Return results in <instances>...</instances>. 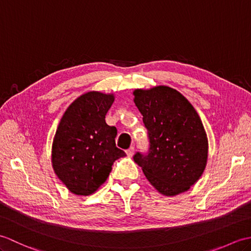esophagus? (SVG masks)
<instances>
[{
    "label": "esophagus",
    "mask_w": 251,
    "mask_h": 251,
    "mask_svg": "<svg viewBox=\"0 0 251 251\" xmlns=\"http://www.w3.org/2000/svg\"><path fill=\"white\" fill-rule=\"evenodd\" d=\"M134 152H135V149H134V147H130L129 149H127V150H126V154H127V156L131 157L132 155H134Z\"/></svg>",
    "instance_id": "esophagus-1"
}]
</instances>
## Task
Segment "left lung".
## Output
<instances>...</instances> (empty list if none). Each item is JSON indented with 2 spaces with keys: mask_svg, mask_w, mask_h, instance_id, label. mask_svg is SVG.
Here are the masks:
<instances>
[{
  "mask_svg": "<svg viewBox=\"0 0 251 251\" xmlns=\"http://www.w3.org/2000/svg\"><path fill=\"white\" fill-rule=\"evenodd\" d=\"M132 94L150 141L149 153L137 152L135 163L161 194L183 193L207 164L208 139L199 114L182 94L164 85Z\"/></svg>",
  "mask_w": 251,
  "mask_h": 251,
  "instance_id": "8db88e82",
  "label": "left lung"
}]
</instances>
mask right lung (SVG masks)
Instances as JSON below:
<instances>
[{
    "label": "right lung",
    "mask_w": 251,
    "mask_h": 251,
    "mask_svg": "<svg viewBox=\"0 0 251 251\" xmlns=\"http://www.w3.org/2000/svg\"><path fill=\"white\" fill-rule=\"evenodd\" d=\"M113 94L88 92L68 106L51 147L56 176L71 193L87 196L105 182L112 165L126 154L115 146L117 130L105 123Z\"/></svg>",
    "instance_id": "obj_1"
}]
</instances>
